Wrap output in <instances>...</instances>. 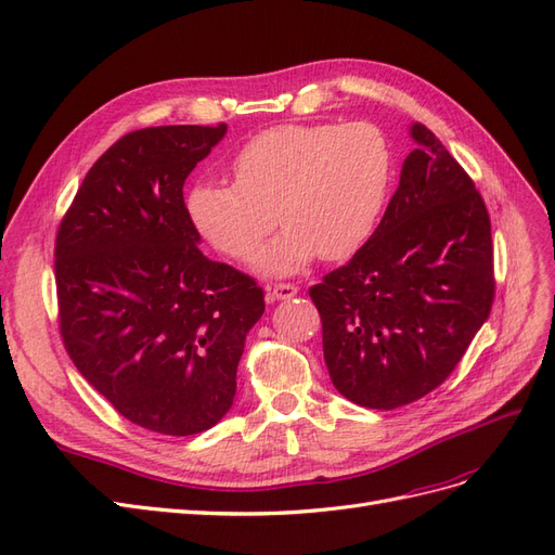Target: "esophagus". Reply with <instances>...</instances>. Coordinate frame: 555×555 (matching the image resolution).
I'll return each mask as SVG.
<instances>
[{
    "label": "esophagus",
    "instance_id": "esophagus-1",
    "mask_svg": "<svg viewBox=\"0 0 555 555\" xmlns=\"http://www.w3.org/2000/svg\"><path fill=\"white\" fill-rule=\"evenodd\" d=\"M298 294V287L296 284H289V282H278L273 284V287L266 289V300L268 304H273V300H287V298H294Z\"/></svg>",
    "mask_w": 555,
    "mask_h": 555
}]
</instances>
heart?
I'll return each instance as SVG.
<instances>
[{
  "label": "heart",
  "mask_w": 555,
  "mask_h": 555,
  "mask_svg": "<svg viewBox=\"0 0 555 555\" xmlns=\"http://www.w3.org/2000/svg\"><path fill=\"white\" fill-rule=\"evenodd\" d=\"M233 184L198 182L188 194L196 231L224 257L247 261L278 224L257 268L292 275L317 255L340 261L365 243L391 178V150L373 122L280 125L231 159Z\"/></svg>",
  "instance_id": "1"
}]
</instances>
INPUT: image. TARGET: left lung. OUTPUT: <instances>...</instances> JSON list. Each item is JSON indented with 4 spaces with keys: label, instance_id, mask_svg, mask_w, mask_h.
<instances>
[{
    "label": "left lung",
    "instance_id": "obj_1",
    "mask_svg": "<svg viewBox=\"0 0 555 555\" xmlns=\"http://www.w3.org/2000/svg\"><path fill=\"white\" fill-rule=\"evenodd\" d=\"M367 243L310 287L335 389L371 410L424 398L451 375L495 298L491 217L424 125Z\"/></svg>",
    "mask_w": 555,
    "mask_h": 555
}]
</instances>
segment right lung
<instances>
[{
    "instance_id": "add662e5",
    "label": "right lung",
    "mask_w": 555,
    "mask_h": 555,
    "mask_svg": "<svg viewBox=\"0 0 555 555\" xmlns=\"http://www.w3.org/2000/svg\"><path fill=\"white\" fill-rule=\"evenodd\" d=\"M227 125L131 131L94 162L55 238L60 335L78 373L131 424L212 428L233 405L263 292L198 249L182 184Z\"/></svg>"
}]
</instances>
